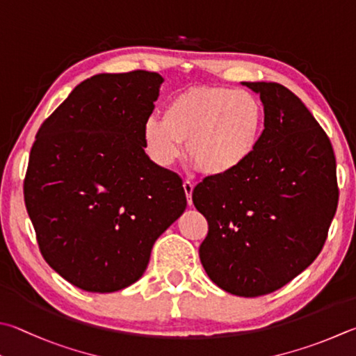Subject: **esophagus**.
Returning <instances> with one entry per match:
<instances>
[{
	"instance_id": "esophagus-1",
	"label": "esophagus",
	"mask_w": 356,
	"mask_h": 356,
	"mask_svg": "<svg viewBox=\"0 0 356 356\" xmlns=\"http://www.w3.org/2000/svg\"><path fill=\"white\" fill-rule=\"evenodd\" d=\"M193 188H195V185H193V182H190V180H185V182H184V190H185V195H186V200H188L190 205L193 204V200H191Z\"/></svg>"
}]
</instances>
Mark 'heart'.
Returning a JSON list of instances; mask_svg holds the SVG:
<instances>
[{"mask_svg":"<svg viewBox=\"0 0 356 356\" xmlns=\"http://www.w3.org/2000/svg\"><path fill=\"white\" fill-rule=\"evenodd\" d=\"M264 107L248 90L222 86L185 88L166 102L163 116H151L141 138L160 166L180 157L182 143L191 163L207 176H224L254 156L264 131Z\"/></svg>","mask_w":356,"mask_h":356,"instance_id":"heart-1","label":"heart"}]
</instances>
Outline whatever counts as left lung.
<instances>
[{
	"label": "left lung",
	"instance_id": "left-lung-1",
	"mask_svg": "<svg viewBox=\"0 0 356 356\" xmlns=\"http://www.w3.org/2000/svg\"><path fill=\"white\" fill-rule=\"evenodd\" d=\"M260 93L264 131L248 163L205 177L193 204L209 232L200 263L227 293L264 296L285 286L324 248L339 199L330 138L305 104L275 82H244Z\"/></svg>",
	"mask_w": 356,
	"mask_h": 356
}]
</instances>
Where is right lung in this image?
<instances>
[{"label": "right lung", "mask_w": 356, "mask_h": 356, "mask_svg": "<svg viewBox=\"0 0 356 356\" xmlns=\"http://www.w3.org/2000/svg\"><path fill=\"white\" fill-rule=\"evenodd\" d=\"M163 77L135 70L81 82L38 129L23 184L42 255L71 285L113 293L143 275L182 215V179L141 138Z\"/></svg>", "instance_id": "right-lung-1"}]
</instances>
